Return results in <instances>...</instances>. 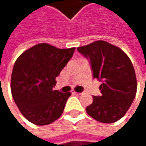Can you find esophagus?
Listing matches in <instances>:
<instances>
[{
	"label": "esophagus",
	"mask_w": 146,
	"mask_h": 146,
	"mask_svg": "<svg viewBox=\"0 0 146 146\" xmlns=\"http://www.w3.org/2000/svg\"><path fill=\"white\" fill-rule=\"evenodd\" d=\"M73 95H76V96H80V95H81V93H79V92H76V91H73Z\"/></svg>",
	"instance_id": "obj_1"
}]
</instances>
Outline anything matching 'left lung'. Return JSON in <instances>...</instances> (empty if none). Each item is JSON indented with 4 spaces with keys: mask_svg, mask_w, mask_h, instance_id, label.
Segmentation results:
<instances>
[{
    "mask_svg": "<svg viewBox=\"0 0 146 146\" xmlns=\"http://www.w3.org/2000/svg\"><path fill=\"white\" fill-rule=\"evenodd\" d=\"M90 60L93 78L102 81L101 96H93L87 113L98 122L111 123L122 118L137 91V80L129 57L120 48L104 40L78 47Z\"/></svg>",
    "mask_w": 146,
    "mask_h": 146,
    "instance_id": "1",
    "label": "left lung"
}]
</instances>
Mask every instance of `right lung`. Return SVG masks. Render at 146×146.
I'll return each mask as SVG.
<instances>
[{
	"mask_svg": "<svg viewBox=\"0 0 146 146\" xmlns=\"http://www.w3.org/2000/svg\"><path fill=\"white\" fill-rule=\"evenodd\" d=\"M74 50L41 43L17 59L11 78L12 95L21 113L32 123L47 125L62 114L71 93L53 88L56 78L72 58Z\"/></svg>",
	"mask_w": 146,
	"mask_h": 146,
	"instance_id": "1",
	"label": "right lung"
}]
</instances>
